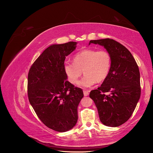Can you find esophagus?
Wrapping results in <instances>:
<instances>
[{
  "instance_id": "obj_1",
  "label": "esophagus",
  "mask_w": 153,
  "mask_h": 153,
  "mask_svg": "<svg viewBox=\"0 0 153 153\" xmlns=\"http://www.w3.org/2000/svg\"><path fill=\"white\" fill-rule=\"evenodd\" d=\"M83 92H84V96H87L89 95L90 91H85V90H84V91H83Z\"/></svg>"
}]
</instances>
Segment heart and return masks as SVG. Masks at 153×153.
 <instances>
[{"label":"heart","mask_w":153,"mask_h":153,"mask_svg":"<svg viewBox=\"0 0 153 153\" xmlns=\"http://www.w3.org/2000/svg\"><path fill=\"white\" fill-rule=\"evenodd\" d=\"M73 61V63L64 64V72L68 80L76 84L84 71L85 76L78 82L82 87H90L96 82H103L108 77L112 67V57L106 50H83L74 55Z\"/></svg>","instance_id":"1"}]
</instances>
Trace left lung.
Returning a JSON list of instances; mask_svg holds the SVG:
<instances>
[{
  "mask_svg": "<svg viewBox=\"0 0 153 153\" xmlns=\"http://www.w3.org/2000/svg\"><path fill=\"white\" fill-rule=\"evenodd\" d=\"M103 46L112 57L108 77L97 89L91 91L101 122L117 127L130 118L140 99L141 87L138 66L130 52L112 39L91 40L89 44Z\"/></svg>",
  "mask_w": 153,
  "mask_h": 153,
  "instance_id": "left-lung-1",
  "label": "left lung"
}]
</instances>
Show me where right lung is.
<instances>
[{"instance_id":"right-lung-1","label":"right lung","mask_w":153,"mask_h":153,"mask_svg":"<svg viewBox=\"0 0 153 153\" xmlns=\"http://www.w3.org/2000/svg\"><path fill=\"white\" fill-rule=\"evenodd\" d=\"M76 42L50 46L31 66L28 73L29 102L45 126L59 132L73 128L78 120L77 107L84 97L80 88L67 79L64 70L66 57Z\"/></svg>"}]
</instances>
